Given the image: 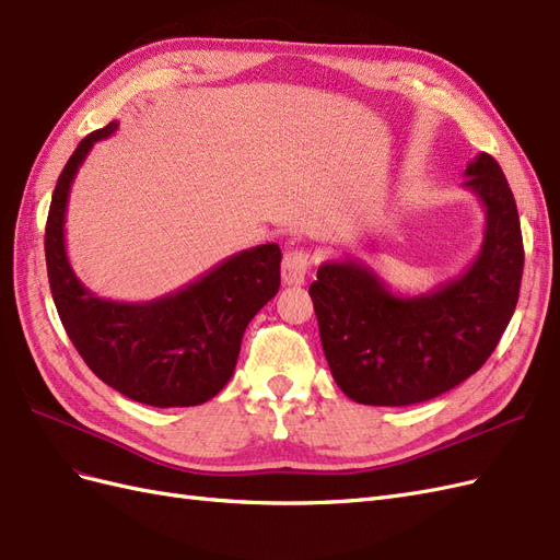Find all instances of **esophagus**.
Listing matches in <instances>:
<instances>
[{
  "label": "esophagus",
  "instance_id": "obj_1",
  "mask_svg": "<svg viewBox=\"0 0 560 560\" xmlns=\"http://www.w3.org/2000/svg\"><path fill=\"white\" fill-rule=\"evenodd\" d=\"M311 270V254L306 249H290L282 257V282L284 284H303Z\"/></svg>",
  "mask_w": 560,
  "mask_h": 560
}]
</instances>
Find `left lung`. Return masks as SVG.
Returning a JSON list of instances; mask_svg holds the SVG:
<instances>
[{
    "label": "left lung",
    "mask_w": 560,
    "mask_h": 560,
    "mask_svg": "<svg viewBox=\"0 0 560 560\" xmlns=\"http://www.w3.org/2000/svg\"><path fill=\"white\" fill-rule=\"evenodd\" d=\"M465 177L486 229L479 254L457 278L401 296L362 259L317 268L308 294L322 350L352 401L409 406L444 395L477 374L510 325L523 276L516 200L493 156H474Z\"/></svg>",
    "instance_id": "left-lung-1"
}]
</instances>
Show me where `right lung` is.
Instances as JSON below:
<instances>
[{
    "mask_svg": "<svg viewBox=\"0 0 560 560\" xmlns=\"http://www.w3.org/2000/svg\"><path fill=\"white\" fill-rule=\"evenodd\" d=\"M116 128L112 121L86 135L58 177L44 241L50 294L100 381L159 409L198 406L231 381L247 325L280 290L282 252L276 243L235 252L177 292L142 303L95 296L67 259L65 217L81 163Z\"/></svg>",
    "mask_w": 560,
    "mask_h": 560,
    "instance_id": "1",
    "label": "right lung"
}]
</instances>
